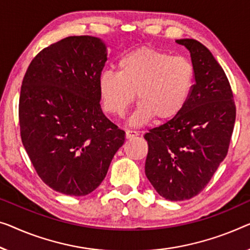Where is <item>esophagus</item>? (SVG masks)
Listing matches in <instances>:
<instances>
[{
	"mask_svg": "<svg viewBox=\"0 0 250 250\" xmlns=\"http://www.w3.org/2000/svg\"><path fill=\"white\" fill-rule=\"evenodd\" d=\"M138 135H139V133H138L137 131H132V130H126V131H125L126 139H131V138L137 137Z\"/></svg>",
	"mask_w": 250,
	"mask_h": 250,
	"instance_id": "34e87169",
	"label": "esophagus"
}]
</instances>
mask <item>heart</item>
Wrapping results in <instances>:
<instances>
[{"mask_svg":"<svg viewBox=\"0 0 250 250\" xmlns=\"http://www.w3.org/2000/svg\"><path fill=\"white\" fill-rule=\"evenodd\" d=\"M194 80V67L188 58L144 47L122 56L118 73H102L99 92L103 109L117 117L126 112L137 92L140 103L129 124L140 126L156 117L167 121L180 114L188 101Z\"/></svg>","mask_w":250,"mask_h":250,"instance_id":"1","label":"heart"}]
</instances>
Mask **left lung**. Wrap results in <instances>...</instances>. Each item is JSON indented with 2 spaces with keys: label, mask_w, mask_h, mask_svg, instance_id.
Returning a JSON list of instances; mask_svg holds the SVG:
<instances>
[{
  "label": "left lung",
  "mask_w": 250,
  "mask_h": 250,
  "mask_svg": "<svg viewBox=\"0 0 250 250\" xmlns=\"http://www.w3.org/2000/svg\"><path fill=\"white\" fill-rule=\"evenodd\" d=\"M189 51L195 84L176 117L145 133V173L161 196L192 199L206 188L226 158L236 120V106L222 67L206 46L178 39Z\"/></svg>",
  "instance_id": "left-lung-1"
}]
</instances>
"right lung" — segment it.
Wrapping results in <instances>:
<instances>
[{
  "label": "right lung",
  "instance_id": "obj_1",
  "mask_svg": "<svg viewBox=\"0 0 250 250\" xmlns=\"http://www.w3.org/2000/svg\"><path fill=\"white\" fill-rule=\"evenodd\" d=\"M106 61L102 39L70 36L40 51L22 81V144L39 177L62 194L94 191L125 143V132L100 104L99 80Z\"/></svg>",
  "mask_w": 250,
  "mask_h": 250
}]
</instances>
